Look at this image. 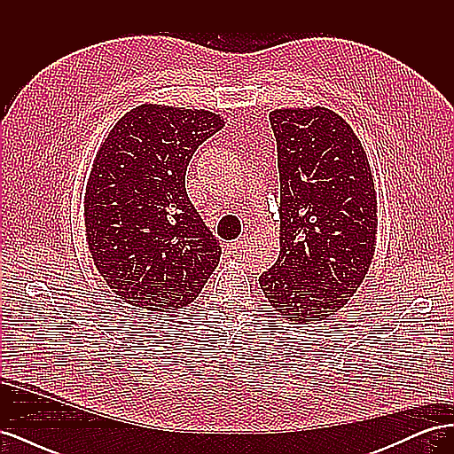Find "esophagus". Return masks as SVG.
<instances>
[{
	"label": "esophagus",
	"instance_id": "esophagus-1",
	"mask_svg": "<svg viewBox=\"0 0 454 454\" xmlns=\"http://www.w3.org/2000/svg\"><path fill=\"white\" fill-rule=\"evenodd\" d=\"M244 244H246V237H244V239H242V237H240V239H237L235 242H232V250H239V248H242Z\"/></svg>",
	"mask_w": 454,
	"mask_h": 454
}]
</instances>
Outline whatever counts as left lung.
Listing matches in <instances>:
<instances>
[{
  "label": "left lung",
  "instance_id": "left-lung-1",
  "mask_svg": "<svg viewBox=\"0 0 454 454\" xmlns=\"http://www.w3.org/2000/svg\"><path fill=\"white\" fill-rule=\"evenodd\" d=\"M269 121L280 174V255L259 286L284 318L327 320L373 259V176L360 140L332 109H277Z\"/></svg>",
  "mask_w": 454,
  "mask_h": 454
}]
</instances>
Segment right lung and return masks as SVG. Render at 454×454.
I'll return each instance as SVG.
<instances>
[{"label": "right lung", "instance_id": "1", "mask_svg": "<svg viewBox=\"0 0 454 454\" xmlns=\"http://www.w3.org/2000/svg\"><path fill=\"white\" fill-rule=\"evenodd\" d=\"M223 129L212 112L144 104L96 153L85 195L89 250L122 303L153 312L199 297L222 246L185 191L197 147Z\"/></svg>", "mask_w": 454, "mask_h": 454}]
</instances>
